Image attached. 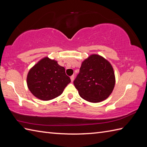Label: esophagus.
Returning a JSON list of instances; mask_svg holds the SVG:
<instances>
[{
    "label": "esophagus",
    "mask_w": 147,
    "mask_h": 147,
    "mask_svg": "<svg viewBox=\"0 0 147 147\" xmlns=\"http://www.w3.org/2000/svg\"><path fill=\"white\" fill-rule=\"evenodd\" d=\"M70 78H71V82H73V81H74V75H72L71 77H70Z\"/></svg>",
    "instance_id": "esophagus-1"
}]
</instances>
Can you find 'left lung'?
<instances>
[{"mask_svg": "<svg viewBox=\"0 0 147 147\" xmlns=\"http://www.w3.org/2000/svg\"><path fill=\"white\" fill-rule=\"evenodd\" d=\"M115 83L111 64L102 56L92 54L81 65L74 85L80 96L85 100L98 103L107 99Z\"/></svg>", "mask_w": 147, "mask_h": 147, "instance_id": "8db88e82", "label": "left lung"}]
</instances>
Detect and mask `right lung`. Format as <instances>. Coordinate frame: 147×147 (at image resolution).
Listing matches in <instances>:
<instances>
[{
  "instance_id": "1",
  "label": "right lung",
  "mask_w": 147,
  "mask_h": 147,
  "mask_svg": "<svg viewBox=\"0 0 147 147\" xmlns=\"http://www.w3.org/2000/svg\"><path fill=\"white\" fill-rule=\"evenodd\" d=\"M26 82L28 88L35 97L47 101L61 95L71 80L57 61L45 57L30 69Z\"/></svg>"
}]
</instances>
